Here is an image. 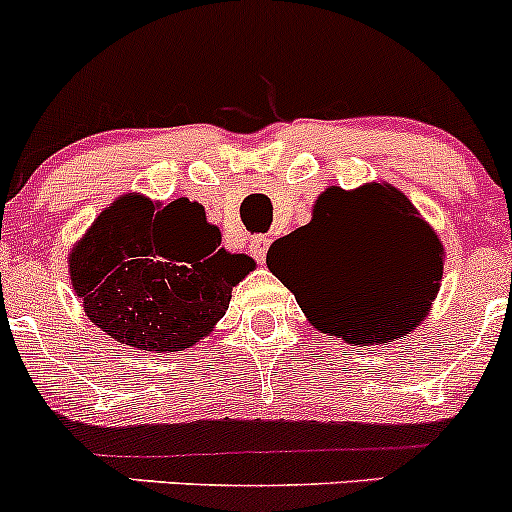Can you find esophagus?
<instances>
[{
  "label": "esophagus",
  "mask_w": 512,
  "mask_h": 512,
  "mask_svg": "<svg viewBox=\"0 0 512 512\" xmlns=\"http://www.w3.org/2000/svg\"><path fill=\"white\" fill-rule=\"evenodd\" d=\"M267 247H270V237H267V235L252 237V240H250V255L255 257L260 265L267 260Z\"/></svg>",
  "instance_id": "1"
}]
</instances>
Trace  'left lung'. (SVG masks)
<instances>
[{
	"label": "left lung",
	"instance_id": "left-lung-1",
	"mask_svg": "<svg viewBox=\"0 0 512 512\" xmlns=\"http://www.w3.org/2000/svg\"><path fill=\"white\" fill-rule=\"evenodd\" d=\"M267 267L314 327L366 347L423 322L441 287L443 245L394 185H332L312 220L270 247Z\"/></svg>",
	"mask_w": 512,
	"mask_h": 512
}]
</instances>
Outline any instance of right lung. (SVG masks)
Segmentation results:
<instances>
[{
	"instance_id": "1",
	"label": "right lung",
	"mask_w": 512,
	"mask_h": 512,
	"mask_svg": "<svg viewBox=\"0 0 512 512\" xmlns=\"http://www.w3.org/2000/svg\"><path fill=\"white\" fill-rule=\"evenodd\" d=\"M220 240L200 203L121 195L71 250V285L111 339L180 352L213 332L232 287L255 270L252 257L230 255Z\"/></svg>"
}]
</instances>
